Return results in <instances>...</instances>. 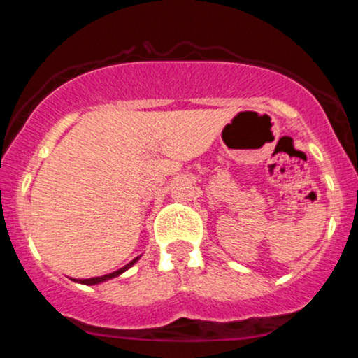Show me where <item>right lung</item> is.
I'll use <instances>...</instances> for the list:
<instances>
[{"label": "right lung", "instance_id": "add662e5", "mask_svg": "<svg viewBox=\"0 0 358 358\" xmlns=\"http://www.w3.org/2000/svg\"><path fill=\"white\" fill-rule=\"evenodd\" d=\"M139 257H136V259H133V261L129 262V264H126L124 268H121L119 271H114V273H110V274H106V276H101V278H90V279H77V282H82V285H97V282H102V281H108V279H113V278H116V276H119V274L121 273H124L126 269H129L131 266L134 264V262L138 261Z\"/></svg>", "mask_w": 358, "mask_h": 358}]
</instances>
